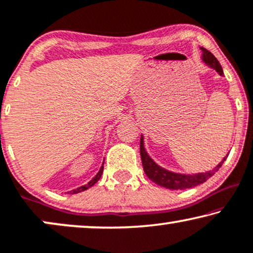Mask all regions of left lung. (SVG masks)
Listing matches in <instances>:
<instances>
[{
  "label": "left lung",
  "mask_w": 253,
  "mask_h": 253,
  "mask_svg": "<svg viewBox=\"0 0 253 253\" xmlns=\"http://www.w3.org/2000/svg\"><path fill=\"white\" fill-rule=\"evenodd\" d=\"M203 50V60L204 62L216 70V72L222 76L223 75V70L220 62L217 61V59L211 54L210 50H207L204 47H201ZM140 154H141V161H142V166L144 173L147 174V177L150 180H153L154 183H156L160 186H163L166 188H170V190H185V188H191L198 185L203 184L206 181L208 178H211L216 171L220 169L225 158L221 162L218 166L214 168L213 170L207 171L205 173H197V174H181V173H174L171 171H168L160 166H157L155 162L149 157V155L147 154V151L144 150L143 147V137L141 136L140 140Z\"/></svg>",
  "instance_id": "8db88e82"
}]
</instances>
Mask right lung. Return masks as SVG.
Returning a JSON list of instances; mask_svg holds the SVG:
<instances>
[{
  "label": "right lung",
  "mask_w": 253,
  "mask_h": 253,
  "mask_svg": "<svg viewBox=\"0 0 253 253\" xmlns=\"http://www.w3.org/2000/svg\"><path fill=\"white\" fill-rule=\"evenodd\" d=\"M104 164V163H103ZM103 169H104V166H102L100 167V169H99V171H98V173L96 174L95 177L92 178L91 180L89 181V183H87L86 185H84V186H81V187H79V188H75V190H73V191H70V192H68V193H70V194H76V193H80V192H82V191H85V190H87V188L89 187H91V186H93V185H95L97 181L99 180V178L102 177V173H103Z\"/></svg>",
  "instance_id": "1"
}]
</instances>
